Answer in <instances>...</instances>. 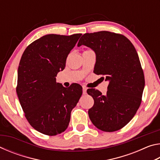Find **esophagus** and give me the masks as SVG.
Masks as SVG:
<instances>
[{"instance_id":"34e87169","label":"esophagus","mask_w":160,"mask_h":160,"mask_svg":"<svg viewBox=\"0 0 160 160\" xmlns=\"http://www.w3.org/2000/svg\"><path fill=\"white\" fill-rule=\"evenodd\" d=\"M87 90H88V88H87L85 86H82V93H83V94H86Z\"/></svg>"}]
</instances>
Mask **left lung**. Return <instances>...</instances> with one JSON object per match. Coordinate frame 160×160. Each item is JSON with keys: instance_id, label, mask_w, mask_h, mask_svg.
<instances>
[{"instance_id": "left-lung-1", "label": "left lung", "mask_w": 160, "mask_h": 160, "mask_svg": "<svg viewBox=\"0 0 160 160\" xmlns=\"http://www.w3.org/2000/svg\"><path fill=\"white\" fill-rule=\"evenodd\" d=\"M82 45L96 54L94 73L109 81L105 95L93 88L87 90L94 99L89 117L101 131H118L133 118L141 103L145 78L137 51L125 36L107 31L83 34L78 47Z\"/></svg>"}]
</instances>
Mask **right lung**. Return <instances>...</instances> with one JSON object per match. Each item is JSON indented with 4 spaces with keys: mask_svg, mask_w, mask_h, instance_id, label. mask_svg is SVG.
Returning a JSON list of instances; mask_svg holds the SVG:
<instances>
[{
    "mask_svg": "<svg viewBox=\"0 0 160 160\" xmlns=\"http://www.w3.org/2000/svg\"><path fill=\"white\" fill-rule=\"evenodd\" d=\"M81 35H45L29 44L21 57L16 92L27 120L43 134L66 131L82 94L78 84L66 88L56 80Z\"/></svg>",
    "mask_w": 160,
    "mask_h": 160,
    "instance_id": "right-lung-1",
    "label": "right lung"
}]
</instances>
